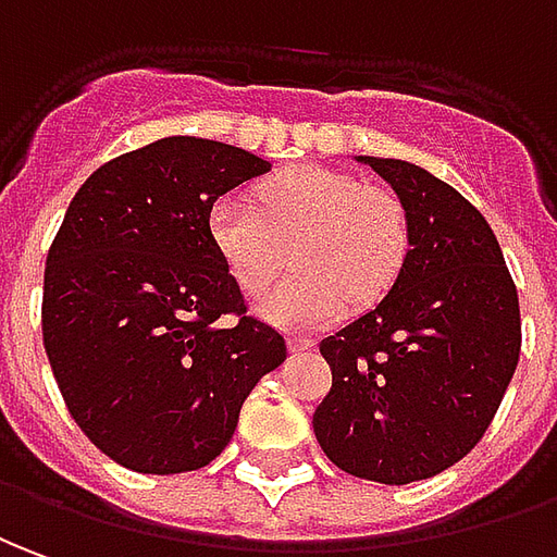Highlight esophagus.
Masks as SVG:
<instances>
[{
	"label": "esophagus",
	"instance_id": "1",
	"mask_svg": "<svg viewBox=\"0 0 557 557\" xmlns=\"http://www.w3.org/2000/svg\"><path fill=\"white\" fill-rule=\"evenodd\" d=\"M287 345H290V351L297 355V351H312V348H315V339H312V336H297V333H294V336H287Z\"/></svg>",
	"mask_w": 557,
	"mask_h": 557
}]
</instances>
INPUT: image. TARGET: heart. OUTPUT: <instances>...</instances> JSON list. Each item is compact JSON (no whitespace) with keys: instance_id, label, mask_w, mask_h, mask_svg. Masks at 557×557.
<instances>
[{"instance_id":"obj_1","label":"heart","mask_w":557,"mask_h":557,"mask_svg":"<svg viewBox=\"0 0 557 557\" xmlns=\"http://www.w3.org/2000/svg\"><path fill=\"white\" fill-rule=\"evenodd\" d=\"M209 242L248 297H260L287 260L300 270L263 300L278 327H324L382 300L409 255L403 199L379 184L327 166H290L257 184V202L224 194L209 206Z\"/></svg>"}]
</instances>
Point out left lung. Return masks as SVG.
<instances>
[{
    "mask_svg": "<svg viewBox=\"0 0 557 557\" xmlns=\"http://www.w3.org/2000/svg\"><path fill=\"white\" fill-rule=\"evenodd\" d=\"M358 160L403 199L409 255L382 302L321 339L333 388L312 428L339 470L406 485L488 431L519 363V294L488 221L451 184L406 160Z\"/></svg>",
    "mask_w": 557,
    "mask_h": 557,
    "instance_id": "8db88e82",
    "label": "left lung"
}]
</instances>
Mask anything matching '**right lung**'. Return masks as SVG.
Here are the masks:
<instances>
[{
  "mask_svg": "<svg viewBox=\"0 0 557 557\" xmlns=\"http://www.w3.org/2000/svg\"><path fill=\"white\" fill-rule=\"evenodd\" d=\"M270 163L169 136L99 166L45 263L41 333L84 436L136 473L214 461L285 336L248 315L209 242V206Z\"/></svg>",
  "mask_w": 557,
  "mask_h": 557,
  "instance_id": "right-lung-1",
  "label": "right lung"
}]
</instances>
